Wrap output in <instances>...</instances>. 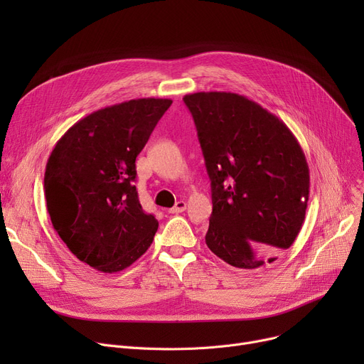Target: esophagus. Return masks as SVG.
I'll use <instances>...</instances> for the list:
<instances>
[{
	"mask_svg": "<svg viewBox=\"0 0 364 364\" xmlns=\"http://www.w3.org/2000/svg\"><path fill=\"white\" fill-rule=\"evenodd\" d=\"M186 206H187V203H186L184 200H178V202L176 203V206H172L168 213H169V214H180V213L186 211Z\"/></svg>",
	"mask_w": 364,
	"mask_h": 364,
	"instance_id": "obj_1",
	"label": "esophagus"
}]
</instances>
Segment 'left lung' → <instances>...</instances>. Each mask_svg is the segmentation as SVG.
Here are the masks:
<instances>
[{
    "label": "left lung",
    "instance_id": "left-lung-1",
    "mask_svg": "<svg viewBox=\"0 0 364 364\" xmlns=\"http://www.w3.org/2000/svg\"><path fill=\"white\" fill-rule=\"evenodd\" d=\"M192 113L213 193L205 242L240 270L289 250L304 224L310 169L292 131L236 92L183 97Z\"/></svg>",
    "mask_w": 364,
    "mask_h": 364
}]
</instances>
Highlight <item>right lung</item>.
I'll return each mask as SVG.
<instances>
[{
    "label": "right lung",
    "instance_id": "obj_1",
    "mask_svg": "<svg viewBox=\"0 0 364 364\" xmlns=\"http://www.w3.org/2000/svg\"><path fill=\"white\" fill-rule=\"evenodd\" d=\"M169 99H136L95 110L55 143L44 176L47 211L80 261L117 273L153 242L158 220L139 200L136 158Z\"/></svg>",
    "mask_w": 364,
    "mask_h": 364
}]
</instances>
